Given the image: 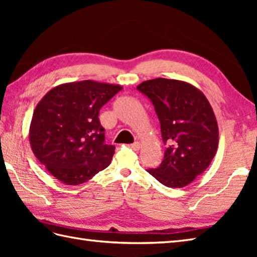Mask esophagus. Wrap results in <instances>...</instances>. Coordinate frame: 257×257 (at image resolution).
I'll use <instances>...</instances> for the list:
<instances>
[{
    "label": "esophagus",
    "mask_w": 257,
    "mask_h": 257,
    "mask_svg": "<svg viewBox=\"0 0 257 257\" xmlns=\"http://www.w3.org/2000/svg\"><path fill=\"white\" fill-rule=\"evenodd\" d=\"M129 147H130V148H132L133 150L138 151V150L140 149V144H139V143H135V144H133V145H130Z\"/></svg>",
    "instance_id": "1"
}]
</instances>
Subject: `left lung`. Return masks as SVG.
Returning <instances> with one entry per match:
<instances>
[{
    "instance_id": "obj_1",
    "label": "left lung",
    "mask_w": 257,
    "mask_h": 257,
    "mask_svg": "<svg viewBox=\"0 0 257 257\" xmlns=\"http://www.w3.org/2000/svg\"><path fill=\"white\" fill-rule=\"evenodd\" d=\"M137 88L154 103L167 146L160 167L147 171L166 187H187L211 165L219 146L209 100L195 86L177 79L146 80Z\"/></svg>"
}]
</instances>
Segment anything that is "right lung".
<instances>
[{
    "instance_id": "obj_1",
    "label": "right lung",
    "mask_w": 257,
    "mask_h": 257,
    "mask_svg": "<svg viewBox=\"0 0 257 257\" xmlns=\"http://www.w3.org/2000/svg\"><path fill=\"white\" fill-rule=\"evenodd\" d=\"M122 86L81 80L54 87L33 113V154L53 177L67 185L81 184L110 165L114 146L105 144L100 108Z\"/></svg>"
}]
</instances>
